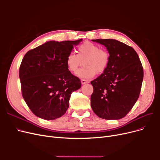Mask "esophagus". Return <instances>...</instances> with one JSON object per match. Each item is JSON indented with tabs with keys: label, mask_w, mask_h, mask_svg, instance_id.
Instances as JSON below:
<instances>
[{
	"label": "esophagus",
	"mask_w": 160,
	"mask_h": 160,
	"mask_svg": "<svg viewBox=\"0 0 160 160\" xmlns=\"http://www.w3.org/2000/svg\"><path fill=\"white\" fill-rule=\"evenodd\" d=\"M89 83V81L85 80V79H81V83L82 84H85V83Z\"/></svg>",
	"instance_id": "1"
}]
</instances>
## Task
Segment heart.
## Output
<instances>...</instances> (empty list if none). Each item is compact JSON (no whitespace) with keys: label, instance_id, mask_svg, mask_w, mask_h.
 Returning <instances> with one entry per match:
<instances>
[{"label":"heart","instance_id":"1","mask_svg":"<svg viewBox=\"0 0 160 160\" xmlns=\"http://www.w3.org/2000/svg\"><path fill=\"white\" fill-rule=\"evenodd\" d=\"M110 55L108 51L101 49L94 43L86 41L77 48V54L69 52L66 57V65L69 71L76 73L84 61V67L77 72L81 78L90 79L96 73L103 72L109 63Z\"/></svg>","mask_w":160,"mask_h":160}]
</instances>
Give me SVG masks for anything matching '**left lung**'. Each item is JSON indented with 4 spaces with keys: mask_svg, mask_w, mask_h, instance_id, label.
I'll list each match as a JSON object with an SVG mask.
<instances>
[{
    "mask_svg": "<svg viewBox=\"0 0 160 160\" xmlns=\"http://www.w3.org/2000/svg\"><path fill=\"white\" fill-rule=\"evenodd\" d=\"M92 41L107 48L110 61L103 73L91 81V108L101 118L122 119L139 96L143 78L142 62L136 51L123 42L111 38Z\"/></svg>",
    "mask_w": 160,
    "mask_h": 160,
    "instance_id": "obj_1",
    "label": "left lung"
}]
</instances>
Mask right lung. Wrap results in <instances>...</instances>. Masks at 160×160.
Wrapping results in <instances>:
<instances>
[{"instance_id":"1","label":"right lung","mask_w":160,"mask_h":160,"mask_svg":"<svg viewBox=\"0 0 160 160\" xmlns=\"http://www.w3.org/2000/svg\"><path fill=\"white\" fill-rule=\"evenodd\" d=\"M81 41H48L24 56L19 68L22 95L37 117H61L69 108L71 93L81 88L80 79L67 68L66 57Z\"/></svg>"}]
</instances>
